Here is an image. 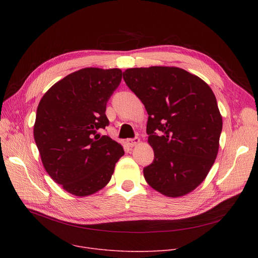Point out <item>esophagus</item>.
Listing matches in <instances>:
<instances>
[{
    "mask_svg": "<svg viewBox=\"0 0 258 258\" xmlns=\"http://www.w3.org/2000/svg\"><path fill=\"white\" fill-rule=\"evenodd\" d=\"M126 143H127V145H128V146L134 147V146H136V145H138V144L140 143V139H139V138L127 139V140H126Z\"/></svg>",
    "mask_w": 258,
    "mask_h": 258,
    "instance_id": "obj_1",
    "label": "esophagus"
}]
</instances>
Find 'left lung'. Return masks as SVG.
<instances>
[{
	"label": "left lung",
	"instance_id": "1",
	"mask_svg": "<svg viewBox=\"0 0 258 258\" xmlns=\"http://www.w3.org/2000/svg\"><path fill=\"white\" fill-rule=\"evenodd\" d=\"M123 79L148 114L155 159L143 169L147 184L169 198L191 192L219 153L223 119L211 88L178 67L131 68Z\"/></svg>",
	"mask_w": 258,
	"mask_h": 258
}]
</instances>
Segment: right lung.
I'll use <instances>...</instances> for the list:
<instances>
[{
  "instance_id": "obj_1",
  "label": "right lung",
  "mask_w": 258,
  "mask_h": 258,
  "mask_svg": "<svg viewBox=\"0 0 258 258\" xmlns=\"http://www.w3.org/2000/svg\"><path fill=\"white\" fill-rule=\"evenodd\" d=\"M120 69L85 68L54 84L40 99L33 135L53 181L76 197L99 191L108 182L122 145L97 132L108 125L106 102L120 85Z\"/></svg>"
}]
</instances>
